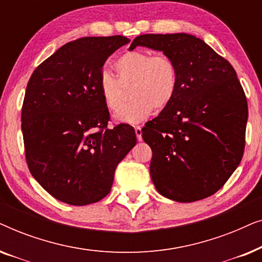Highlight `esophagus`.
<instances>
[{"label":"esophagus","instance_id":"34e87169","mask_svg":"<svg viewBox=\"0 0 262 262\" xmlns=\"http://www.w3.org/2000/svg\"><path fill=\"white\" fill-rule=\"evenodd\" d=\"M135 132H136V136H137V141L141 142L142 141V126H139V125H137V126H135Z\"/></svg>","mask_w":262,"mask_h":262}]
</instances>
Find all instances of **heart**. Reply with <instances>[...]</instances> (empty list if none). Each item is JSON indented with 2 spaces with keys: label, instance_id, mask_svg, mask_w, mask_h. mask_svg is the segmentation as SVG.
Returning <instances> with one entry per match:
<instances>
[{
  "label": "heart",
  "instance_id": "b5f03b06",
  "mask_svg": "<svg viewBox=\"0 0 262 262\" xmlns=\"http://www.w3.org/2000/svg\"><path fill=\"white\" fill-rule=\"evenodd\" d=\"M117 78L103 73L99 80L102 101L111 112H117L126 101V89L130 88L134 100L116 114L121 123H138L154 110L162 111L177 95L179 88L178 67L171 57L163 52L132 50L114 62Z\"/></svg>",
  "mask_w": 262,
  "mask_h": 262
}]
</instances>
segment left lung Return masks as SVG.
<instances>
[{"label":"left lung","mask_w":262,"mask_h":262,"mask_svg":"<svg viewBox=\"0 0 262 262\" xmlns=\"http://www.w3.org/2000/svg\"><path fill=\"white\" fill-rule=\"evenodd\" d=\"M163 51L178 67L171 103L142 128L152 150L150 175L168 199L192 203L223 187L241 162L248 105L236 71L202 39L143 34L130 46Z\"/></svg>","instance_id":"1"}]
</instances>
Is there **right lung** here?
Here are the masks:
<instances>
[{
    "label": "right lung",
    "instance_id": "right-lung-1",
    "mask_svg": "<svg viewBox=\"0 0 262 262\" xmlns=\"http://www.w3.org/2000/svg\"><path fill=\"white\" fill-rule=\"evenodd\" d=\"M130 39L84 37L67 42L35 68L23 112L25 155L31 174L60 202L83 206L108 194L118 163L136 145L134 127H107L99 91L102 67Z\"/></svg>",
    "mask_w": 262,
    "mask_h": 262
}]
</instances>
